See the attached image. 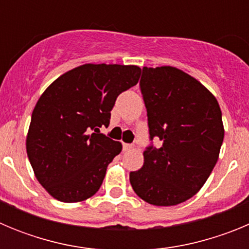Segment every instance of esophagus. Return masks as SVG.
<instances>
[{
	"label": "esophagus",
	"mask_w": 249,
	"mask_h": 249,
	"mask_svg": "<svg viewBox=\"0 0 249 249\" xmlns=\"http://www.w3.org/2000/svg\"><path fill=\"white\" fill-rule=\"evenodd\" d=\"M133 149V144H128V143H123V151L127 152V151H131Z\"/></svg>",
	"instance_id": "34e87169"
}]
</instances>
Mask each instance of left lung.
<instances>
[{
	"label": "left lung",
	"instance_id": "1",
	"mask_svg": "<svg viewBox=\"0 0 249 249\" xmlns=\"http://www.w3.org/2000/svg\"><path fill=\"white\" fill-rule=\"evenodd\" d=\"M140 89L148 117L149 140L142 168L129 173L138 197L153 206H176L206 183L224 137L215 97L186 72L171 67H143Z\"/></svg>",
	"mask_w": 249,
	"mask_h": 249
}]
</instances>
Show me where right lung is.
Instances as JSON below:
<instances>
[{"label": "right lung", "mask_w": 249, "mask_h": 249, "mask_svg": "<svg viewBox=\"0 0 249 249\" xmlns=\"http://www.w3.org/2000/svg\"><path fill=\"white\" fill-rule=\"evenodd\" d=\"M141 68L83 65L58 77L32 112L26 148L38 182L52 197L72 203L100 190L107 166L122 151L101 133L114 102L137 85Z\"/></svg>", "instance_id": "right-lung-1"}]
</instances>
